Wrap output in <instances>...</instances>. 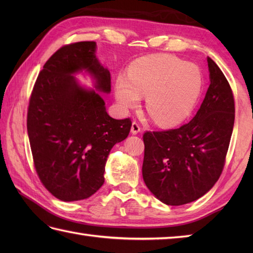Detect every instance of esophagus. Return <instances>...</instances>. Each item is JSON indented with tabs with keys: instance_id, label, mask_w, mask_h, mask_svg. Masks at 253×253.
<instances>
[{
	"instance_id": "1",
	"label": "esophagus",
	"mask_w": 253,
	"mask_h": 253,
	"mask_svg": "<svg viewBox=\"0 0 253 253\" xmlns=\"http://www.w3.org/2000/svg\"><path fill=\"white\" fill-rule=\"evenodd\" d=\"M141 130V126L139 125L137 122H132L131 124V133L132 135H137L138 132H140Z\"/></svg>"
}]
</instances>
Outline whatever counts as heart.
<instances>
[{
  "instance_id": "heart-1",
  "label": "heart",
  "mask_w": 253,
  "mask_h": 253,
  "mask_svg": "<svg viewBox=\"0 0 253 253\" xmlns=\"http://www.w3.org/2000/svg\"><path fill=\"white\" fill-rule=\"evenodd\" d=\"M202 74L195 64L169 54L140 58L128 78H117L115 95L122 109L138 105L146 95V110L161 126H174L190 115L200 98Z\"/></svg>"
}]
</instances>
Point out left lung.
<instances>
[{
    "label": "left lung",
    "mask_w": 253,
    "mask_h": 253,
    "mask_svg": "<svg viewBox=\"0 0 253 253\" xmlns=\"http://www.w3.org/2000/svg\"><path fill=\"white\" fill-rule=\"evenodd\" d=\"M210 85L196 116L176 129L146 131L142 177L149 190L168 206L201 198L224 169L235 122L232 88L208 57Z\"/></svg>",
    "instance_id": "obj_1"
}]
</instances>
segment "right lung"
Returning a JSON list of instances; mask_svg holds the SVG:
<instances>
[{
	"label": "right lung",
	"instance_id": "add662e5",
	"mask_svg": "<svg viewBox=\"0 0 253 253\" xmlns=\"http://www.w3.org/2000/svg\"><path fill=\"white\" fill-rule=\"evenodd\" d=\"M95 49L94 41H83L57 50L38 76L29 101L27 130L37 174L62 201L83 200L100 189L111 149L131 127L130 118H112L100 93L73 76L85 71L96 90L110 93L111 74Z\"/></svg>",
	"mask_w": 253,
	"mask_h": 253
}]
</instances>
